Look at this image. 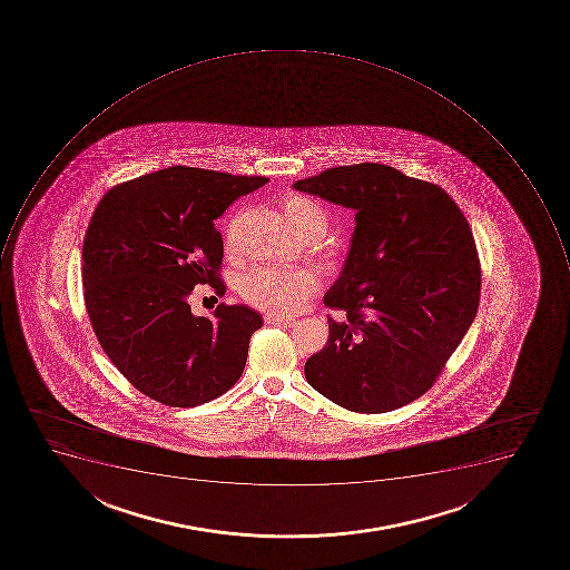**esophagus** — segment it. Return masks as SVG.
I'll use <instances>...</instances> for the list:
<instances>
[{
  "instance_id": "1",
  "label": "esophagus",
  "mask_w": 570,
  "mask_h": 570,
  "mask_svg": "<svg viewBox=\"0 0 570 570\" xmlns=\"http://www.w3.org/2000/svg\"><path fill=\"white\" fill-rule=\"evenodd\" d=\"M264 321L267 324H276V326H283V327H294L297 324L296 318L274 317V315H269V314L265 315Z\"/></svg>"
}]
</instances>
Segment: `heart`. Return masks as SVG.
<instances>
[{
    "mask_svg": "<svg viewBox=\"0 0 570 570\" xmlns=\"http://www.w3.org/2000/svg\"><path fill=\"white\" fill-rule=\"evenodd\" d=\"M288 223L301 237H323L327 216L312 199L287 194L282 199ZM321 287L317 274L309 269H255L240 282V296L255 308L274 317H288L299 312Z\"/></svg>",
    "mask_w": 570,
    "mask_h": 570,
    "instance_id": "1",
    "label": "heart"
}]
</instances>
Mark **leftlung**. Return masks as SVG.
Wrapping results in <instances>:
<instances>
[{
  "mask_svg": "<svg viewBox=\"0 0 570 570\" xmlns=\"http://www.w3.org/2000/svg\"><path fill=\"white\" fill-rule=\"evenodd\" d=\"M294 188L356 210L350 255L324 296L344 318L327 315L306 382L351 412L412 403L435 385L480 306L465 216L444 188L383 164L332 167Z\"/></svg>",
  "mask_w": 570,
  "mask_h": 570,
  "instance_id": "left-lung-1",
  "label": "left lung"
}]
</instances>
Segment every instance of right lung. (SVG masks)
<instances>
[{
	"instance_id": "1",
	"label": "right lung",
	"mask_w": 570,
	"mask_h": 570,
	"mask_svg": "<svg viewBox=\"0 0 570 570\" xmlns=\"http://www.w3.org/2000/svg\"><path fill=\"white\" fill-rule=\"evenodd\" d=\"M267 181L176 166L116 185L98 203L81 249L87 314L110 362L151 400L193 409L243 376L262 315L220 303L202 317L188 297L207 283L225 294L214 220Z\"/></svg>"
}]
</instances>
